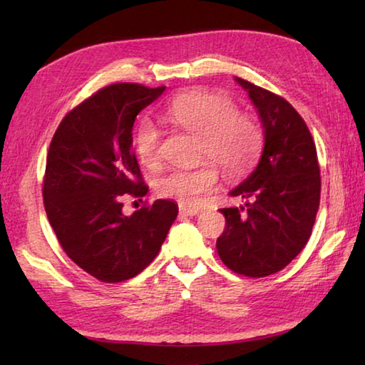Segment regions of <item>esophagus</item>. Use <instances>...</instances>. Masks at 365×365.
I'll return each instance as SVG.
<instances>
[{
	"instance_id": "esophagus-1",
	"label": "esophagus",
	"mask_w": 365,
	"mask_h": 365,
	"mask_svg": "<svg viewBox=\"0 0 365 365\" xmlns=\"http://www.w3.org/2000/svg\"><path fill=\"white\" fill-rule=\"evenodd\" d=\"M179 212H181V215H186V217H195V215L200 213V208L181 205V207H179Z\"/></svg>"
}]
</instances>
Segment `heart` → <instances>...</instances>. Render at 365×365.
Instances as JSON below:
<instances>
[{
	"mask_svg": "<svg viewBox=\"0 0 365 365\" xmlns=\"http://www.w3.org/2000/svg\"><path fill=\"white\" fill-rule=\"evenodd\" d=\"M173 124L199 135V153L212 158L228 176H241L252 166L262 145L260 128L252 118L239 115L236 105L220 93L190 92L176 98L166 111ZM135 153L147 168L160 160V133L148 119L139 124L134 140ZM218 171L212 163L194 168H171L157 179V192L192 205L215 187Z\"/></svg>",
	"mask_w": 365,
	"mask_h": 365,
	"instance_id": "1",
	"label": "heart"
}]
</instances>
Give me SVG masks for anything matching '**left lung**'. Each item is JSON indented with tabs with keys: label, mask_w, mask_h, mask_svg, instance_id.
Wrapping results in <instances>:
<instances>
[{
	"label": "left lung",
	"mask_w": 365,
	"mask_h": 365,
	"mask_svg": "<svg viewBox=\"0 0 365 365\" xmlns=\"http://www.w3.org/2000/svg\"><path fill=\"white\" fill-rule=\"evenodd\" d=\"M235 81L247 92L264 129L255 170L230 190L246 199L222 208L226 218L217 250L232 272L259 278L277 273L306 246L320 202V168L309 129L284 98Z\"/></svg>",
	"instance_id": "8db88e82"
}]
</instances>
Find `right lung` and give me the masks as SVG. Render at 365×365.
Listing matches in <instances>:
<instances>
[{"label":"right lung","mask_w":365,"mask_h":365,"mask_svg":"<svg viewBox=\"0 0 365 365\" xmlns=\"http://www.w3.org/2000/svg\"><path fill=\"white\" fill-rule=\"evenodd\" d=\"M165 87L113 83L68 113L46 157V217L64 252L100 282L119 283L139 274L158 255L178 217V204L158 199L133 215L121 197H143L133 152L139 113Z\"/></svg>","instance_id":"add662e5"}]
</instances>
